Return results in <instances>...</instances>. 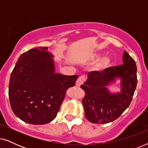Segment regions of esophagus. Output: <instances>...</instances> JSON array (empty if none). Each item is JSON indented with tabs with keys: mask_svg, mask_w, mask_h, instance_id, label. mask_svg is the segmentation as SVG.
<instances>
[{
	"mask_svg": "<svg viewBox=\"0 0 148 148\" xmlns=\"http://www.w3.org/2000/svg\"><path fill=\"white\" fill-rule=\"evenodd\" d=\"M86 80V77L85 75H82L80 76L77 79V80L76 82V86H82V85L84 84L85 82V81Z\"/></svg>",
	"mask_w": 148,
	"mask_h": 148,
	"instance_id": "1",
	"label": "esophagus"
}]
</instances>
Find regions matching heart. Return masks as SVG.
<instances>
[{
    "label": "heart",
    "mask_w": 148,
    "mask_h": 148,
    "mask_svg": "<svg viewBox=\"0 0 148 148\" xmlns=\"http://www.w3.org/2000/svg\"><path fill=\"white\" fill-rule=\"evenodd\" d=\"M111 60L108 56H104L98 59L94 65V69L96 71H103L108 67L110 64Z\"/></svg>",
    "instance_id": "1"
}]
</instances>
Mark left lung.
Instances as JSON below:
<instances>
[{
	"label": "left lung",
	"mask_w": 148,
	"mask_h": 148,
	"mask_svg": "<svg viewBox=\"0 0 148 148\" xmlns=\"http://www.w3.org/2000/svg\"><path fill=\"white\" fill-rule=\"evenodd\" d=\"M123 64L106 68L102 71H90L88 79L81 86L86 92L82 103L85 116L93 123L105 124L116 120L130 105L136 89L137 66L126 51ZM121 79L120 93L111 94L106 87L116 78Z\"/></svg>",
	"instance_id": "left-lung-1"
}]
</instances>
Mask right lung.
<instances>
[{
	"label": "right lung",
	"mask_w": 148,
	"mask_h": 148,
	"mask_svg": "<svg viewBox=\"0 0 148 148\" xmlns=\"http://www.w3.org/2000/svg\"><path fill=\"white\" fill-rule=\"evenodd\" d=\"M47 47L32 48L19 56L9 86L14 114L24 122L44 125L57 115L66 92L77 75L55 73L52 55Z\"/></svg>",
	"instance_id": "add662e5"
}]
</instances>
